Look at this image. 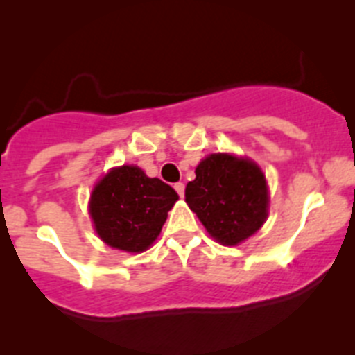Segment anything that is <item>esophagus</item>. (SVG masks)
<instances>
[{"label":"esophagus","instance_id":"obj_1","mask_svg":"<svg viewBox=\"0 0 355 355\" xmlns=\"http://www.w3.org/2000/svg\"><path fill=\"white\" fill-rule=\"evenodd\" d=\"M174 188H175V192L180 193V197L184 196V184L183 183H175Z\"/></svg>","mask_w":355,"mask_h":355}]
</instances>
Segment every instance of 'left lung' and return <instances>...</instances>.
<instances>
[{
    "label": "left lung",
    "instance_id": "1",
    "mask_svg": "<svg viewBox=\"0 0 355 355\" xmlns=\"http://www.w3.org/2000/svg\"><path fill=\"white\" fill-rule=\"evenodd\" d=\"M184 200L222 245H238L252 236L268 215V188L261 168L249 158L227 153L206 156L197 165Z\"/></svg>",
    "mask_w": 355,
    "mask_h": 355
}]
</instances>
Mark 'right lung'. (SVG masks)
Returning a JSON list of instances; mask_svg holds the SVG:
<instances>
[{
  "label": "right lung",
  "instance_id": "add662e5",
  "mask_svg": "<svg viewBox=\"0 0 355 355\" xmlns=\"http://www.w3.org/2000/svg\"><path fill=\"white\" fill-rule=\"evenodd\" d=\"M178 199L174 188L162 180L147 178L133 165H122L112 168L94 187L89 211L106 245L144 252L158 238Z\"/></svg>",
  "mask_w": 355,
  "mask_h": 355
}]
</instances>
